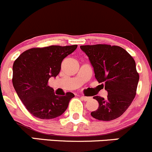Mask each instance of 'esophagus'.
I'll return each instance as SVG.
<instances>
[{"mask_svg": "<svg viewBox=\"0 0 152 152\" xmlns=\"http://www.w3.org/2000/svg\"><path fill=\"white\" fill-rule=\"evenodd\" d=\"M81 98H82L84 101H86V102H87V101H89L90 99V97H86L85 96H81Z\"/></svg>", "mask_w": 152, "mask_h": 152, "instance_id": "1", "label": "esophagus"}]
</instances>
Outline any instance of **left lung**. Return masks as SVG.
I'll return each mask as SVG.
<instances>
[{"label": "left lung", "instance_id": "1", "mask_svg": "<svg viewBox=\"0 0 152 152\" xmlns=\"http://www.w3.org/2000/svg\"><path fill=\"white\" fill-rule=\"evenodd\" d=\"M93 65L95 77L108 92L107 99L94 96L99 108L91 113L92 117L109 121L124 114L134 100L139 74L132 56L123 48L97 44L81 45Z\"/></svg>", "mask_w": 152, "mask_h": 152}]
</instances>
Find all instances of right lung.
<instances>
[{"label": "right lung", "instance_id": "add662e5", "mask_svg": "<svg viewBox=\"0 0 152 152\" xmlns=\"http://www.w3.org/2000/svg\"><path fill=\"white\" fill-rule=\"evenodd\" d=\"M77 45H50L33 48L21 53L13 64L12 84L27 110L40 119L60 116L68 107L74 94L66 93L58 96L49 87L50 77L59 73L61 63L73 53Z\"/></svg>", "mask_w": 152, "mask_h": 152}]
</instances>
